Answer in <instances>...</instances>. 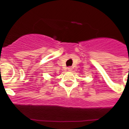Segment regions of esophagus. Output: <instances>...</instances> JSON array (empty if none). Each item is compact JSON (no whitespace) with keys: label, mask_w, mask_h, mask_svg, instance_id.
I'll list each match as a JSON object with an SVG mask.
<instances>
[{"label":"esophagus","mask_w":129,"mask_h":129,"mask_svg":"<svg viewBox=\"0 0 129 129\" xmlns=\"http://www.w3.org/2000/svg\"><path fill=\"white\" fill-rule=\"evenodd\" d=\"M67 69H68V71H72V67H68V68H67Z\"/></svg>","instance_id":"esophagus-1"}]
</instances>
